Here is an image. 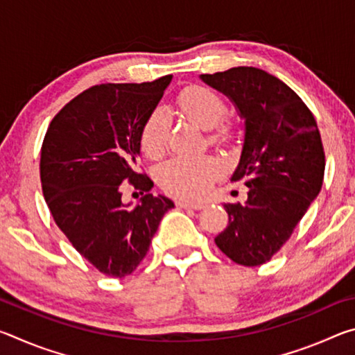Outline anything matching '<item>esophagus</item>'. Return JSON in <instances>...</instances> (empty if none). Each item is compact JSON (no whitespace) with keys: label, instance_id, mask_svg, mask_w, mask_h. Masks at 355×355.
Returning a JSON list of instances; mask_svg holds the SVG:
<instances>
[{"label":"esophagus","instance_id":"esophagus-1","mask_svg":"<svg viewBox=\"0 0 355 355\" xmlns=\"http://www.w3.org/2000/svg\"><path fill=\"white\" fill-rule=\"evenodd\" d=\"M177 205L180 208H184V209H202V208H205L203 203H196V202H188V200H178Z\"/></svg>","mask_w":355,"mask_h":355}]
</instances>
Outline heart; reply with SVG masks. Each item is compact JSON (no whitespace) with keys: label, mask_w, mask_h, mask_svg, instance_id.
Listing matches in <instances>:
<instances>
[{"label":"heart","mask_w":355,"mask_h":355,"mask_svg":"<svg viewBox=\"0 0 355 355\" xmlns=\"http://www.w3.org/2000/svg\"><path fill=\"white\" fill-rule=\"evenodd\" d=\"M178 106L191 122L202 130H213L211 142H224L230 137V127L218 125L225 114V103L218 94L207 87H188L180 94ZM167 117L156 110L147 119L141 135L142 152L156 158L166 147ZM219 172V166L209 158H172L158 169V183L166 192L180 199H200Z\"/></svg>","instance_id":"1"}]
</instances>
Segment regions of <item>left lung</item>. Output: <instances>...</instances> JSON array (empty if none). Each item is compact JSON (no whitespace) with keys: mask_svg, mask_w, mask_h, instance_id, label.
<instances>
[{"mask_svg":"<svg viewBox=\"0 0 355 355\" xmlns=\"http://www.w3.org/2000/svg\"><path fill=\"white\" fill-rule=\"evenodd\" d=\"M200 80L244 120L230 180H244L248 200L224 203L228 225L214 243L235 263L258 266L277 254L320 194L326 166L320 130L299 95L268 71L233 67Z\"/></svg>","mask_w":355,"mask_h":355,"instance_id":"8db88e82","label":"left lung"}]
</instances>
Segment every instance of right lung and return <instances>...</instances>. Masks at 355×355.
Returning a JSON list of instances; mask_svg holds the SVG:
<instances>
[{"mask_svg": "<svg viewBox=\"0 0 355 355\" xmlns=\"http://www.w3.org/2000/svg\"><path fill=\"white\" fill-rule=\"evenodd\" d=\"M172 81L100 84L78 95L51 120L40 152L42 191L53 219L71 245L110 277L135 271L163 216L173 208L153 196V182L137 172L141 135ZM142 192L123 204L121 183Z\"/></svg>", "mask_w": 355, "mask_h": 355, "instance_id": "obj_1", "label": "right lung"}]
</instances>
